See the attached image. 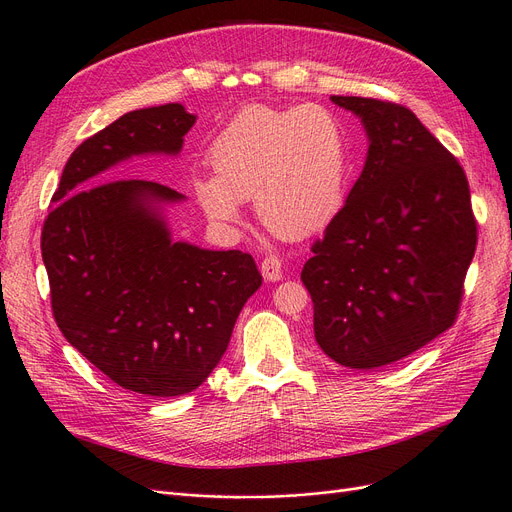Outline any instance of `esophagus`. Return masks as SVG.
I'll use <instances>...</instances> for the list:
<instances>
[{"label":"esophagus","mask_w":512,"mask_h":512,"mask_svg":"<svg viewBox=\"0 0 512 512\" xmlns=\"http://www.w3.org/2000/svg\"><path fill=\"white\" fill-rule=\"evenodd\" d=\"M261 274L266 280L276 282L282 278V259L276 255H270L261 261Z\"/></svg>","instance_id":"esophagus-1"}]
</instances>
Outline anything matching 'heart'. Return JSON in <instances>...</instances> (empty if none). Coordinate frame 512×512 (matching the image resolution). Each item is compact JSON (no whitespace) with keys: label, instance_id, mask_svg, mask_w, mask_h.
Returning a JSON list of instances; mask_svg holds the SVG:
<instances>
[{"label":"heart","instance_id":"b5f03b06","mask_svg":"<svg viewBox=\"0 0 512 512\" xmlns=\"http://www.w3.org/2000/svg\"><path fill=\"white\" fill-rule=\"evenodd\" d=\"M215 177L194 179L204 213L234 223L255 200L259 223L280 238H306L335 217L348 181L346 132L323 105H249L213 139Z\"/></svg>","mask_w":512,"mask_h":512}]
</instances>
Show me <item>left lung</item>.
<instances>
[{
  "instance_id": "left-lung-1",
  "label": "left lung",
  "mask_w": 512,
  "mask_h": 512,
  "mask_svg": "<svg viewBox=\"0 0 512 512\" xmlns=\"http://www.w3.org/2000/svg\"><path fill=\"white\" fill-rule=\"evenodd\" d=\"M331 101L361 118L369 149L301 280L318 346L339 365L375 369L456 323L477 221L464 168L411 109L365 97Z\"/></svg>"
}]
</instances>
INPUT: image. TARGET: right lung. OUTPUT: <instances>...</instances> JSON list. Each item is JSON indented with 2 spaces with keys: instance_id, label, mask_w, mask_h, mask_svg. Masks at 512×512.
<instances>
[{
  "instance_id": "right-lung-1",
  "label": "right lung",
  "mask_w": 512,
  "mask_h": 512,
  "mask_svg": "<svg viewBox=\"0 0 512 512\" xmlns=\"http://www.w3.org/2000/svg\"><path fill=\"white\" fill-rule=\"evenodd\" d=\"M196 116L168 103L128 111L73 151L42 230L52 314L67 342L118 386L166 399L221 361L261 274L249 253L175 242L162 215L181 202L145 179L101 181L132 156H177Z\"/></svg>"
}]
</instances>
